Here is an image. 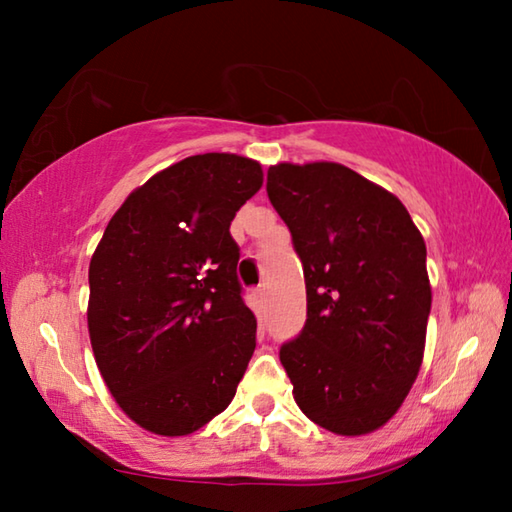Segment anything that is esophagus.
I'll return each instance as SVG.
<instances>
[{
	"instance_id": "34e87169",
	"label": "esophagus",
	"mask_w": 512,
	"mask_h": 512,
	"mask_svg": "<svg viewBox=\"0 0 512 512\" xmlns=\"http://www.w3.org/2000/svg\"><path fill=\"white\" fill-rule=\"evenodd\" d=\"M255 298L259 300V305H264V300H266V287H259V289L255 291Z\"/></svg>"
}]
</instances>
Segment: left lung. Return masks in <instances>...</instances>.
Listing matches in <instances>:
<instances>
[{"label":"left lung","instance_id":"8db88e82","mask_svg":"<svg viewBox=\"0 0 512 512\" xmlns=\"http://www.w3.org/2000/svg\"><path fill=\"white\" fill-rule=\"evenodd\" d=\"M307 284V323L280 361L293 400L336 436L393 418L424 357L427 246L400 198L339 162H277L266 183Z\"/></svg>","mask_w":512,"mask_h":512}]
</instances>
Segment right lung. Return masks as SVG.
I'll list each match as a JSON object with an SVG mask.
<instances>
[{
    "label": "right lung",
    "instance_id": "right-lung-1",
    "mask_svg": "<svg viewBox=\"0 0 512 512\" xmlns=\"http://www.w3.org/2000/svg\"><path fill=\"white\" fill-rule=\"evenodd\" d=\"M262 183L244 155H189L128 194L90 259L94 361L155 436H189L228 409L253 357L230 221Z\"/></svg>",
    "mask_w": 512,
    "mask_h": 512
}]
</instances>
